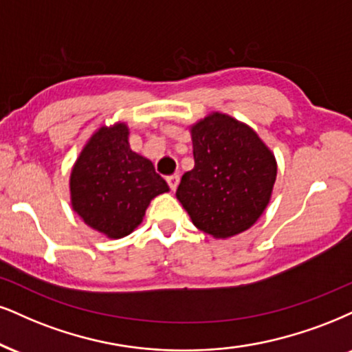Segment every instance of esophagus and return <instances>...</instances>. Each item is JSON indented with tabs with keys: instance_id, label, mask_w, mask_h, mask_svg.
Returning <instances> with one entry per match:
<instances>
[{
	"instance_id": "esophagus-1",
	"label": "esophagus",
	"mask_w": 352,
	"mask_h": 352,
	"mask_svg": "<svg viewBox=\"0 0 352 352\" xmlns=\"http://www.w3.org/2000/svg\"><path fill=\"white\" fill-rule=\"evenodd\" d=\"M166 181H168V184H169V188H171V190H176L177 184H179V176H177V175L168 176Z\"/></svg>"
}]
</instances>
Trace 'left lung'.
<instances>
[{
	"label": "left lung",
	"instance_id": "left-lung-1",
	"mask_svg": "<svg viewBox=\"0 0 352 352\" xmlns=\"http://www.w3.org/2000/svg\"><path fill=\"white\" fill-rule=\"evenodd\" d=\"M194 168L176 190L192 223L214 238L253 227L266 210L277 176L276 156L250 125L212 112L189 127Z\"/></svg>",
	"mask_w": 352,
	"mask_h": 352
}]
</instances>
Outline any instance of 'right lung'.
<instances>
[{
    "label": "right lung",
    "instance_id": "obj_1",
    "mask_svg": "<svg viewBox=\"0 0 352 352\" xmlns=\"http://www.w3.org/2000/svg\"><path fill=\"white\" fill-rule=\"evenodd\" d=\"M129 127H99L78 155L70 175L72 207L81 220L111 240L130 235L166 181L153 163L130 148Z\"/></svg>",
    "mask_w": 352,
    "mask_h": 352
}]
</instances>
